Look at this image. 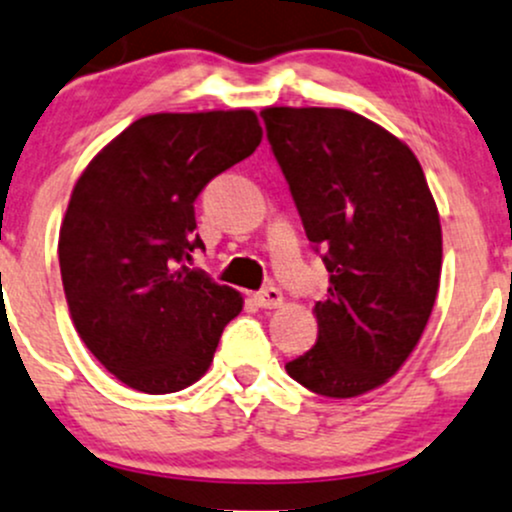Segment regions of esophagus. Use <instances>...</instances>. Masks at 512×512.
I'll return each instance as SVG.
<instances>
[{
  "label": "esophagus",
  "mask_w": 512,
  "mask_h": 512,
  "mask_svg": "<svg viewBox=\"0 0 512 512\" xmlns=\"http://www.w3.org/2000/svg\"><path fill=\"white\" fill-rule=\"evenodd\" d=\"M252 301H255L260 308H277V306H282L284 296L277 286H267V289L252 294Z\"/></svg>",
  "instance_id": "1"
}]
</instances>
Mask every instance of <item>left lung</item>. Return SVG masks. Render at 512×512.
<instances>
[{"label": "left lung", "mask_w": 512, "mask_h": 512, "mask_svg": "<svg viewBox=\"0 0 512 512\" xmlns=\"http://www.w3.org/2000/svg\"><path fill=\"white\" fill-rule=\"evenodd\" d=\"M303 230L330 272L318 340L286 372L308 391L352 398L384 384L435 306L442 230L408 145L355 111H262Z\"/></svg>", "instance_id": "8db88e82"}]
</instances>
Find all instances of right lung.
<instances>
[{"label":"right lung","instance_id":"add662e5","mask_svg":"<svg viewBox=\"0 0 512 512\" xmlns=\"http://www.w3.org/2000/svg\"><path fill=\"white\" fill-rule=\"evenodd\" d=\"M260 140L250 109L153 114L77 179L58 243L65 299L89 352L131 389L192 386L243 311L238 291L192 267L194 201Z\"/></svg>","mask_w":512,"mask_h":512}]
</instances>
